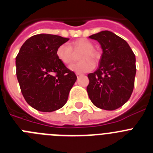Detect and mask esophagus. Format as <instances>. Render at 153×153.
<instances>
[{"label": "esophagus", "mask_w": 153, "mask_h": 153, "mask_svg": "<svg viewBox=\"0 0 153 153\" xmlns=\"http://www.w3.org/2000/svg\"><path fill=\"white\" fill-rule=\"evenodd\" d=\"M76 76H77V77H79V76H80L82 75V74H78V73H76Z\"/></svg>", "instance_id": "esophagus-1"}]
</instances>
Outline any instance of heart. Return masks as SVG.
Returning a JSON list of instances; mask_svg holds the SVG:
<instances>
[{
	"label": "heart",
	"mask_w": 153,
	"mask_h": 153,
	"mask_svg": "<svg viewBox=\"0 0 153 153\" xmlns=\"http://www.w3.org/2000/svg\"><path fill=\"white\" fill-rule=\"evenodd\" d=\"M93 48V45L88 40L80 38L75 40L70 44V46L67 44H62L57 47L56 54L58 60L64 64H69L72 62L73 53L72 50L82 49L79 53V59L81 61L74 63L70 66L72 71L76 73H86L93 70L95 67V63L91 59L97 58V53Z\"/></svg>",
	"instance_id": "heart-1"
}]
</instances>
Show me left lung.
Masks as SVG:
<instances>
[{
  "label": "left lung",
  "instance_id": "left-lung-1",
  "mask_svg": "<svg viewBox=\"0 0 153 153\" xmlns=\"http://www.w3.org/2000/svg\"><path fill=\"white\" fill-rule=\"evenodd\" d=\"M100 44L102 53L94 73L88 74L89 97L97 107L114 110L130 98L136 76V56L125 40L111 31L89 36Z\"/></svg>",
  "mask_w": 153,
  "mask_h": 153
}]
</instances>
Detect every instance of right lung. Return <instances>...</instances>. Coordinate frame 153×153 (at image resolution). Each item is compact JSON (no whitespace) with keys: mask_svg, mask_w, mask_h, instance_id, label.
Returning a JSON list of instances; mask_svg holds the SVG:
<instances>
[{"mask_svg":"<svg viewBox=\"0 0 153 153\" xmlns=\"http://www.w3.org/2000/svg\"><path fill=\"white\" fill-rule=\"evenodd\" d=\"M68 40L57 35H34L24 42L16 57L21 93L36 110L55 111L67 102L76 76L58 60L56 51Z\"/></svg>","mask_w":153,"mask_h":153,"instance_id":"1","label":"right lung"}]
</instances>
